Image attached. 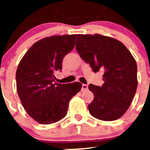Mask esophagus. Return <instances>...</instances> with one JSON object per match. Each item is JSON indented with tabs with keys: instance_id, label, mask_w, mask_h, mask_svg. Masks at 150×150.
<instances>
[{
	"instance_id": "34e87169",
	"label": "esophagus",
	"mask_w": 150,
	"mask_h": 150,
	"mask_svg": "<svg viewBox=\"0 0 150 150\" xmlns=\"http://www.w3.org/2000/svg\"><path fill=\"white\" fill-rule=\"evenodd\" d=\"M88 89V85H87V84H82V87H81V90L84 91V90H86V89Z\"/></svg>"
}]
</instances>
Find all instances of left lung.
Wrapping results in <instances>:
<instances>
[{"instance_id": "8db88e82", "label": "left lung", "mask_w": 150, "mask_h": 150, "mask_svg": "<svg viewBox=\"0 0 150 150\" xmlns=\"http://www.w3.org/2000/svg\"><path fill=\"white\" fill-rule=\"evenodd\" d=\"M76 49L94 72H103L102 86L90 84L94 100L88 108L102 121H115L126 112L137 88V65L127 47L118 40L95 35H77Z\"/></svg>"}]
</instances>
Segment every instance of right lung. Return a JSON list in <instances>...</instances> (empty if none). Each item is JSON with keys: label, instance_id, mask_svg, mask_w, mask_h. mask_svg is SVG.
Listing matches in <instances>:
<instances>
[{"label": "right lung", "instance_id": "obj_1", "mask_svg": "<svg viewBox=\"0 0 150 150\" xmlns=\"http://www.w3.org/2000/svg\"><path fill=\"white\" fill-rule=\"evenodd\" d=\"M76 35H54L32 45L16 73V89L28 115L41 124H51L66 115L70 100L82 84H58L54 72L62 69L63 58L75 46Z\"/></svg>", "mask_w": 150, "mask_h": 150}]
</instances>
